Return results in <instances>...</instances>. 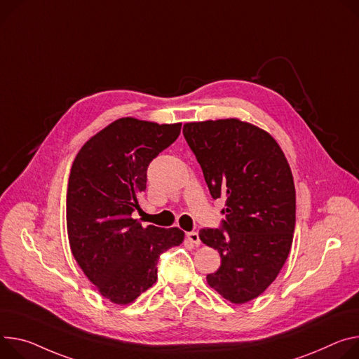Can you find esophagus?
<instances>
[{"mask_svg":"<svg viewBox=\"0 0 359 359\" xmlns=\"http://www.w3.org/2000/svg\"><path fill=\"white\" fill-rule=\"evenodd\" d=\"M186 236H187V239H189L191 243H194L196 246L201 245V238H199V233H198V232H189Z\"/></svg>","mask_w":359,"mask_h":359,"instance_id":"34e87169","label":"esophagus"}]
</instances>
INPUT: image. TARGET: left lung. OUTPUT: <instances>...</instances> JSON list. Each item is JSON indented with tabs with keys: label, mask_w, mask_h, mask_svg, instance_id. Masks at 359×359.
Returning <instances> with one entry per match:
<instances>
[{
	"label": "left lung",
	"mask_w": 359,
	"mask_h": 359,
	"mask_svg": "<svg viewBox=\"0 0 359 359\" xmlns=\"http://www.w3.org/2000/svg\"><path fill=\"white\" fill-rule=\"evenodd\" d=\"M183 135L212 198L226 202L222 227L199 232L222 259L206 280L224 299L246 304L276 279L292 246L297 196L289 163L268 132L238 118L186 123Z\"/></svg>",
	"instance_id": "left-lung-1"
}]
</instances>
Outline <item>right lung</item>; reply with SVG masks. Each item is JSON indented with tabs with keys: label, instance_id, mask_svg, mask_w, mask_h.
I'll return each instance as SVG.
<instances>
[{
	"label": "right lung",
	"instance_id": "right-lung-1",
	"mask_svg": "<svg viewBox=\"0 0 359 359\" xmlns=\"http://www.w3.org/2000/svg\"><path fill=\"white\" fill-rule=\"evenodd\" d=\"M182 123L157 124L123 117L77 153L67 189V233L79 266L104 298L132 304L157 280V260L179 246V227L142 226L140 210L150 161L180 135Z\"/></svg>",
	"mask_w": 359,
	"mask_h": 359
}]
</instances>
